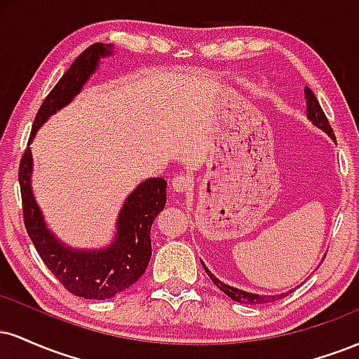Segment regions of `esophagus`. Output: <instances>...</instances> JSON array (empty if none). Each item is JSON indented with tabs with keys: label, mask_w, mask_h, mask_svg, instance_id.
Returning <instances> with one entry per match:
<instances>
[{
	"label": "esophagus",
	"mask_w": 359,
	"mask_h": 359,
	"mask_svg": "<svg viewBox=\"0 0 359 359\" xmlns=\"http://www.w3.org/2000/svg\"><path fill=\"white\" fill-rule=\"evenodd\" d=\"M191 182H189L187 177L184 175H177L174 177V180H172V191H174L175 194H187L189 191H191Z\"/></svg>",
	"instance_id": "obj_1"
}]
</instances>
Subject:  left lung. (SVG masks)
<instances>
[{"mask_svg": "<svg viewBox=\"0 0 359 359\" xmlns=\"http://www.w3.org/2000/svg\"><path fill=\"white\" fill-rule=\"evenodd\" d=\"M306 100H307V118H309V121L312 123V126H316L317 130H320L323 133L327 135V137L331 138L332 142H336L334 135H332L331 126H329L327 118H325L324 111H323V108H320V104H319V101H317L316 94L312 93V90L309 88H306ZM324 257H325V255H324ZM201 263H203V259H201ZM203 266H204L205 273L209 275V278H211L214 282V285L219 288V290L224 292V294L228 295L229 299H233L234 302H240V304H266V302H273V300H277L280 297H285V295H288L292 292V290H288V292H285V294L265 295V294H255V292H248V290H241V288L228 285V283L221 282V280L217 278L216 275L211 273V270H209L208 266L204 265V263H203Z\"/></svg>", "mask_w": 359, "mask_h": 359, "instance_id": "8db88e82", "label": "left lung"}]
</instances>
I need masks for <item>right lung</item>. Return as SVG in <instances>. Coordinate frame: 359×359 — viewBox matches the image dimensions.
<instances>
[{"instance_id":"obj_1","label":"right lung","mask_w":359,"mask_h":359,"mask_svg":"<svg viewBox=\"0 0 359 359\" xmlns=\"http://www.w3.org/2000/svg\"><path fill=\"white\" fill-rule=\"evenodd\" d=\"M114 55L111 43H94L74 60L36 113L30 142L20 163L23 217L28 236L48 270L77 297L106 300L126 290L145 273L151 258L150 229L167 203L162 177L143 180L126 196L119 209L113 238L100 248H79L64 243L48 228L32 187L34 156L30 145L48 118L69 106L100 69L102 59Z\"/></svg>"}]
</instances>
